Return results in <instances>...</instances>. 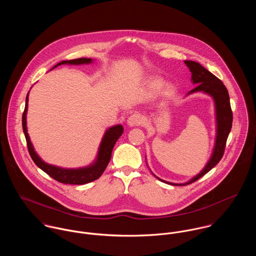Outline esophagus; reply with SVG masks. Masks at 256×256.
Masks as SVG:
<instances>
[{"label":"esophagus","instance_id":"esophagus-1","mask_svg":"<svg viewBox=\"0 0 256 256\" xmlns=\"http://www.w3.org/2000/svg\"><path fill=\"white\" fill-rule=\"evenodd\" d=\"M144 122V117L138 113V112H135L134 114H132L128 120H127V124L130 126V127H134V126H139L141 125L142 123Z\"/></svg>","mask_w":256,"mask_h":256}]
</instances>
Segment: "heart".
<instances>
[{"mask_svg": "<svg viewBox=\"0 0 256 256\" xmlns=\"http://www.w3.org/2000/svg\"><path fill=\"white\" fill-rule=\"evenodd\" d=\"M162 84H164L162 80H160V78H154V80H150V82H148V88L150 92H158V90H160L162 88ZM164 94H166V96H172V94L174 92V86H172V84H168V86L164 88Z\"/></svg>", "mask_w": 256, "mask_h": 256, "instance_id": "b5f03b06", "label": "heart"}]
</instances>
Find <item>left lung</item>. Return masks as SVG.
<instances>
[{
	"label": "left lung",
	"instance_id": "1",
	"mask_svg": "<svg viewBox=\"0 0 256 256\" xmlns=\"http://www.w3.org/2000/svg\"><path fill=\"white\" fill-rule=\"evenodd\" d=\"M184 63L186 64V66L189 68L191 72L192 82L196 84V86L193 90H191L187 94L197 92H203L204 94L211 96L214 100L215 108H216L217 134H216V141H215V146L212 152V156L210 158L205 168L201 170V172L198 174L196 176H194L192 180H190L188 182H168L154 176L158 180H160L162 182L176 185V186H182V185L196 182L197 180L202 178L204 174H206L209 170H211L219 162L220 158H222L226 139L230 132L232 123V112L230 104V96H228V90L222 84V82L197 62L185 60Z\"/></svg>",
	"mask_w": 256,
	"mask_h": 256
}]
</instances>
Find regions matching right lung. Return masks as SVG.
<instances>
[{"label":"right lung","mask_w":256,"mask_h":256,"mask_svg":"<svg viewBox=\"0 0 256 256\" xmlns=\"http://www.w3.org/2000/svg\"><path fill=\"white\" fill-rule=\"evenodd\" d=\"M92 62V60L90 58H78V59H74V60H69V61H62V62L58 63L56 66H54L52 69L56 68L57 66L63 65V64L80 65V64H90ZM28 104V94L26 96V108H24V111L22 113V129H24V136L26 139V144H28L30 154L37 166L39 168H41L44 172H46L49 176L54 178L55 180H57L59 182L65 183V184L80 185V184L92 182L100 178L110 162L113 146L124 131L123 126L115 125V126L110 127V129H108L106 131V134L104 135V138L100 145L96 160H94V164H92L88 166L82 168H62L48 164L44 162L36 152L34 146L30 142V136L28 133V128H26Z\"/></svg>","instance_id":"1"}]
</instances>
